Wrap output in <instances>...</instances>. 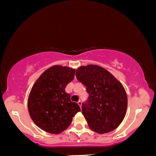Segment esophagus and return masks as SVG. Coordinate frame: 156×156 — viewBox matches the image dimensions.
Here are the masks:
<instances>
[{
  "label": "esophagus",
  "instance_id": "esophagus-1",
  "mask_svg": "<svg viewBox=\"0 0 156 156\" xmlns=\"http://www.w3.org/2000/svg\"><path fill=\"white\" fill-rule=\"evenodd\" d=\"M78 104L79 106H80V107L81 108L82 107V102L80 101V100H79V101L78 102Z\"/></svg>",
  "mask_w": 156,
  "mask_h": 156
}]
</instances>
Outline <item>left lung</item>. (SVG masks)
I'll return each mask as SVG.
<instances>
[{
	"mask_svg": "<svg viewBox=\"0 0 156 156\" xmlns=\"http://www.w3.org/2000/svg\"><path fill=\"white\" fill-rule=\"evenodd\" d=\"M76 76L89 95L87 102L82 105V113L89 127L99 134L114 130L122 122L127 109L122 84L98 65L81 66Z\"/></svg>",
	"mask_w": 156,
	"mask_h": 156,
	"instance_id": "obj_1",
	"label": "left lung"
}]
</instances>
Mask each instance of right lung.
Returning <instances> with one entry per match:
<instances>
[{
  "mask_svg": "<svg viewBox=\"0 0 156 156\" xmlns=\"http://www.w3.org/2000/svg\"><path fill=\"white\" fill-rule=\"evenodd\" d=\"M74 69L54 65L42 73L34 84L29 95L27 107L36 125L49 133L59 134L68 128L72 118L80 112L79 105L71 101L65 91L72 81Z\"/></svg>",
  "mask_w": 156,
  "mask_h": 156,
  "instance_id": "add662e5",
  "label": "right lung"
}]
</instances>
